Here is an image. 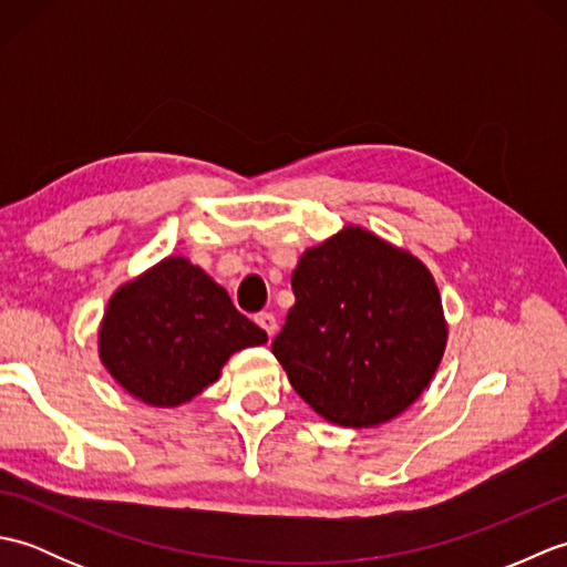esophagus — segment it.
Wrapping results in <instances>:
<instances>
[{
    "label": "esophagus",
    "mask_w": 567,
    "mask_h": 567,
    "mask_svg": "<svg viewBox=\"0 0 567 567\" xmlns=\"http://www.w3.org/2000/svg\"><path fill=\"white\" fill-rule=\"evenodd\" d=\"M256 321H258V327H260L265 333H268V339H272V336L277 333V319H275L272 315H258Z\"/></svg>",
    "instance_id": "34e87169"
}]
</instances>
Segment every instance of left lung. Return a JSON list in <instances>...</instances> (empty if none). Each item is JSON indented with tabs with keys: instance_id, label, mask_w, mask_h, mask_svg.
Instances as JSON below:
<instances>
[{
	"instance_id": "left-lung-1",
	"label": "left lung",
	"mask_w": 567,
	"mask_h": 567,
	"mask_svg": "<svg viewBox=\"0 0 567 567\" xmlns=\"http://www.w3.org/2000/svg\"><path fill=\"white\" fill-rule=\"evenodd\" d=\"M272 353L295 392L348 429L404 414L443 360L449 321L424 260L360 224L307 248Z\"/></svg>"
}]
</instances>
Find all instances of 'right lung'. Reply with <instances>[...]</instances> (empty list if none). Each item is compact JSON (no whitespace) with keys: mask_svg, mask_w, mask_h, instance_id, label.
<instances>
[{"mask_svg":"<svg viewBox=\"0 0 567 567\" xmlns=\"http://www.w3.org/2000/svg\"><path fill=\"white\" fill-rule=\"evenodd\" d=\"M268 333L185 256H167L116 287L97 329L100 363L134 400L173 409L219 380L234 353Z\"/></svg>","mask_w":567,"mask_h":567,"instance_id":"1","label":"right lung"}]
</instances>
